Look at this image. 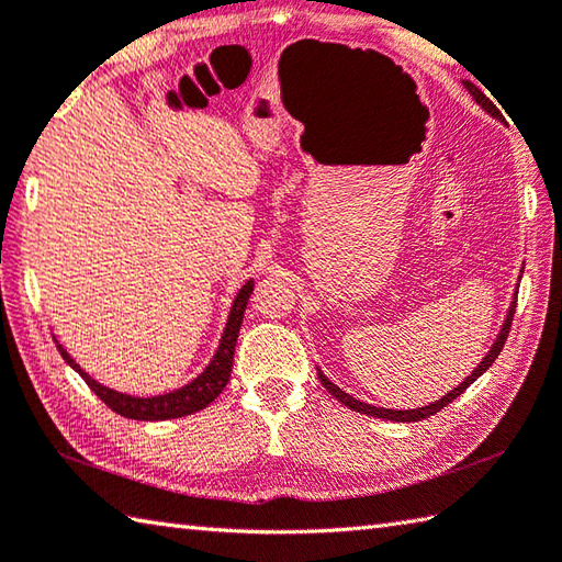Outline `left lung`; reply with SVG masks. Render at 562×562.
<instances>
[{"label": "left lung", "mask_w": 562, "mask_h": 562, "mask_svg": "<svg viewBox=\"0 0 562 562\" xmlns=\"http://www.w3.org/2000/svg\"><path fill=\"white\" fill-rule=\"evenodd\" d=\"M465 85V90L475 97V102L485 109L487 114H492V116H502L499 114V109L494 106L492 102H490V97H485V92L480 90L477 85H472L470 80H465L463 82ZM514 312H516V300L512 302V306H509V314H507V318H504V324H502V331H499V336H497V340H494L492 344V348L487 350V356L482 358V362L480 366L470 372V375L458 384V387H453L450 390L446 397H441L438 402H434V404H428V406H419V409H384V406H372V404H366V402H360V400H356V397H350L348 392H344L338 387V384H334L331 380H328L322 370H318V380H322V384L324 387L334 394V397L340 402V404H346L348 409H353V412H360V414H368V416H375V419H387V422H422V419H426V416H434L436 412H441L443 406H448L450 402H453L456 397H460V394H463L472 382H475L482 372H487V368L492 366L494 360H497V356L502 353V348H504V340H507V336H509V328H512V318H514Z\"/></svg>", "instance_id": "left-lung-1"}]
</instances>
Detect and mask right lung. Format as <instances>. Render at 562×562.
<instances>
[{
  "label": "right lung",
  "instance_id": "right-lung-1",
  "mask_svg": "<svg viewBox=\"0 0 562 562\" xmlns=\"http://www.w3.org/2000/svg\"><path fill=\"white\" fill-rule=\"evenodd\" d=\"M250 294H252V280H248L244 288L238 290L234 306H231L222 340H218L216 353H214L212 362L204 368V372H200V375H196L192 382H187L184 387L172 390L168 394H158V397H131V394L104 387V384H99L94 378L87 375V372L77 366L68 350H65L58 340L55 338L53 340H55V346H58L63 360L68 362L75 372H80V378L87 382V387H90L112 412L126 416V419H136V422L178 419V416H187V414L204 409V406L212 404L226 387V382L231 378V368H234L236 340H238L240 324H244V312L248 306Z\"/></svg>",
  "mask_w": 562,
  "mask_h": 562
}]
</instances>
